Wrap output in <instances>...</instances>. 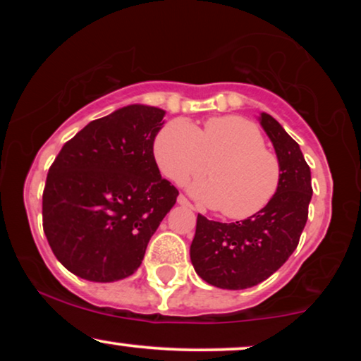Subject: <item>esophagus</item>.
<instances>
[{"label": "esophagus", "mask_w": 361, "mask_h": 361, "mask_svg": "<svg viewBox=\"0 0 361 361\" xmlns=\"http://www.w3.org/2000/svg\"><path fill=\"white\" fill-rule=\"evenodd\" d=\"M177 204H179V205H184V207H189V209H194V205H192L190 202L187 200L184 195H179V197H177Z\"/></svg>", "instance_id": "obj_1"}]
</instances>
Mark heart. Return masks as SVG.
<instances>
[{
  "instance_id": "b5f03b06",
  "label": "heart",
  "mask_w": 361,
  "mask_h": 361,
  "mask_svg": "<svg viewBox=\"0 0 361 361\" xmlns=\"http://www.w3.org/2000/svg\"><path fill=\"white\" fill-rule=\"evenodd\" d=\"M259 128L241 116L212 118L199 130L187 120H172L154 140V157L174 182L205 174L190 192L226 219H250L269 205L281 184V164L264 147Z\"/></svg>"
}]
</instances>
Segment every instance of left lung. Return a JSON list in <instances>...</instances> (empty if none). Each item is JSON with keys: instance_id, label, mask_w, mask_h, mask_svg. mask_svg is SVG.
Instances as JSON below:
<instances>
[{"instance_id": "1", "label": "left lung", "mask_w": 361, "mask_h": 361, "mask_svg": "<svg viewBox=\"0 0 361 361\" xmlns=\"http://www.w3.org/2000/svg\"><path fill=\"white\" fill-rule=\"evenodd\" d=\"M258 120L281 164L274 199L259 214L235 224L197 215L190 261L205 283L220 289H248L268 279L298 248L307 221L312 185L302 151L268 113H259Z\"/></svg>"}]
</instances>
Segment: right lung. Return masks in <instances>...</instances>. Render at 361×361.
Here are the masks:
<instances>
[{
    "instance_id": "right-lung-1",
    "label": "right lung",
    "mask_w": 361,
    "mask_h": 361,
    "mask_svg": "<svg viewBox=\"0 0 361 361\" xmlns=\"http://www.w3.org/2000/svg\"><path fill=\"white\" fill-rule=\"evenodd\" d=\"M166 111L128 105L66 142L47 174L42 225L56 258L78 278L113 283L141 266L179 192L162 179L154 140Z\"/></svg>"
}]
</instances>
